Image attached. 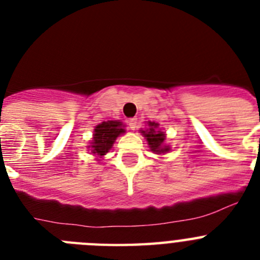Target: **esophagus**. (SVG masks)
<instances>
[{"mask_svg":"<svg viewBox=\"0 0 260 260\" xmlns=\"http://www.w3.org/2000/svg\"><path fill=\"white\" fill-rule=\"evenodd\" d=\"M127 123H128V126H130V128H132V130H135V128H137L138 118H128Z\"/></svg>","mask_w":260,"mask_h":260,"instance_id":"34e87169","label":"esophagus"}]
</instances>
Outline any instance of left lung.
<instances>
[{
    "mask_svg": "<svg viewBox=\"0 0 260 260\" xmlns=\"http://www.w3.org/2000/svg\"><path fill=\"white\" fill-rule=\"evenodd\" d=\"M142 135L147 139L148 147L151 148L152 152L156 153H165L171 150L169 146H165V134L158 128V123L156 122H148V128L146 130H141Z\"/></svg>",
    "mask_w": 260,
    "mask_h": 260,
    "instance_id": "8db88e82",
    "label": "left lung"
}]
</instances>
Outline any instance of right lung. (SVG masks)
I'll list each match as a JSON object with an SVG mask.
<instances>
[{
  "mask_svg": "<svg viewBox=\"0 0 260 260\" xmlns=\"http://www.w3.org/2000/svg\"><path fill=\"white\" fill-rule=\"evenodd\" d=\"M125 126L119 121H107L99 123L93 130V141L91 142V153L98 157H103L109 152L117 137L125 133Z\"/></svg>",
  "mask_w": 260,
  "mask_h": 260,
  "instance_id": "add662e5",
  "label": "right lung"
}]
</instances>
